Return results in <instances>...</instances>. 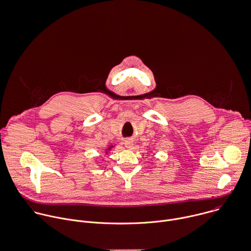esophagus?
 I'll list each match as a JSON object with an SVG mask.
<instances>
[{
	"label": "esophagus",
	"instance_id": "obj_1",
	"mask_svg": "<svg viewBox=\"0 0 251 251\" xmlns=\"http://www.w3.org/2000/svg\"><path fill=\"white\" fill-rule=\"evenodd\" d=\"M124 145H125L126 148L131 149V148L133 147V141H132L131 139H126V140H125V142H124Z\"/></svg>",
	"mask_w": 251,
	"mask_h": 251
}]
</instances>
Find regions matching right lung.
Instances as JSON below:
<instances>
[{"mask_svg":"<svg viewBox=\"0 0 251 251\" xmlns=\"http://www.w3.org/2000/svg\"><path fill=\"white\" fill-rule=\"evenodd\" d=\"M112 148H114V145H111V146H109V147L106 149V152H105V153H106V155L108 154V152H109V151H111V149H112Z\"/></svg>","mask_w":251,"mask_h":251,"instance_id":"1","label":"right lung"}]
</instances>
